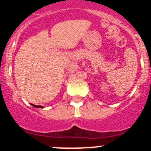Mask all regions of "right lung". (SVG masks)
Instances as JSON below:
<instances>
[{
	"instance_id": "add662e5",
	"label": "right lung",
	"mask_w": 151,
	"mask_h": 151,
	"mask_svg": "<svg viewBox=\"0 0 151 151\" xmlns=\"http://www.w3.org/2000/svg\"><path fill=\"white\" fill-rule=\"evenodd\" d=\"M32 105L33 106H35V107H40V108L43 107V106H37V105H34V104H32Z\"/></svg>"
}]
</instances>
